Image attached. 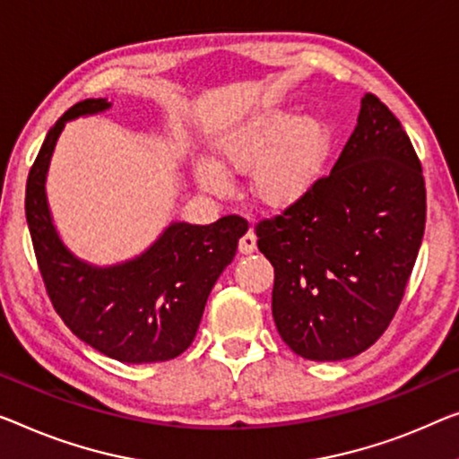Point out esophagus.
I'll list each match as a JSON object with an SVG mask.
<instances>
[{
  "label": "esophagus",
  "instance_id": "34e87169",
  "mask_svg": "<svg viewBox=\"0 0 459 459\" xmlns=\"http://www.w3.org/2000/svg\"><path fill=\"white\" fill-rule=\"evenodd\" d=\"M255 247H257V237L253 235V230H247L241 238H238V251L245 253V255H249V253L255 251Z\"/></svg>",
  "mask_w": 459,
  "mask_h": 459
}]
</instances>
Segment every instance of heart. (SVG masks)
<instances>
[{
    "label": "heart",
    "mask_w": 459,
    "mask_h": 459,
    "mask_svg": "<svg viewBox=\"0 0 459 459\" xmlns=\"http://www.w3.org/2000/svg\"><path fill=\"white\" fill-rule=\"evenodd\" d=\"M216 162L197 164V179L210 191L227 189L224 169L247 173L259 202L289 208L309 194L324 173L332 129L319 117H300L295 108L273 107L249 115L214 142Z\"/></svg>",
    "instance_id": "obj_1"
}]
</instances>
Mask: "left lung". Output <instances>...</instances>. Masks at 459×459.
Returning a JSON list of instances; mask_svg holds the SVG:
<instances>
[{
	"mask_svg": "<svg viewBox=\"0 0 459 459\" xmlns=\"http://www.w3.org/2000/svg\"><path fill=\"white\" fill-rule=\"evenodd\" d=\"M427 222L419 156L375 97L332 173L303 200L255 224L273 265L272 316L299 357L342 360L379 340L404 297Z\"/></svg>",
	"mask_w": 459,
	"mask_h": 459,
	"instance_id": "8db88e82",
	"label": "left lung"
}]
</instances>
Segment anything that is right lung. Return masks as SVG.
<instances>
[{
    "label": "right lung",
    "instance_id": "1",
    "mask_svg": "<svg viewBox=\"0 0 459 459\" xmlns=\"http://www.w3.org/2000/svg\"><path fill=\"white\" fill-rule=\"evenodd\" d=\"M107 99L67 108L49 129L26 181V222L47 295L64 324L94 351L121 362H162L194 342L212 286L247 230L241 216L200 224L173 222L126 264L97 268L61 243L47 206L45 179L65 121L107 111Z\"/></svg>",
    "mask_w": 459,
    "mask_h": 459
}]
</instances>
